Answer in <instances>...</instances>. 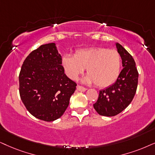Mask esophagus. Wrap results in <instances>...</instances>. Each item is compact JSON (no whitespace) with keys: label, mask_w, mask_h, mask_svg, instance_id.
Returning a JSON list of instances; mask_svg holds the SVG:
<instances>
[{"label":"esophagus","mask_w":155,"mask_h":155,"mask_svg":"<svg viewBox=\"0 0 155 155\" xmlns=\"http://www.w3.org/2000/svg\"><path fill=\"white\" fill-rule=\"evenodd\" d=\"M76 89H77V90H79V91H85L87 89V88L82 87V86H80V85H78L77 87H76Z\"/></svg>","instance_id":"esophagus-1"}]
</instances>
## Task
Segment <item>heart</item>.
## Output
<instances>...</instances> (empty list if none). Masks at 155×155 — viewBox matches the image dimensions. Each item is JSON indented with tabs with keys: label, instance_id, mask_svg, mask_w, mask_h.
I'll use <instances>...</instances> for the list:
<instances>
[{
	"label": "heart",
	"instance_id": "heart-1",
	"mask_svg": "<svg viewBox=\"0 0 155 155\" xmlns=\"http://www.w3.org/2000/svg\"><path fill=\"white\" fill-rule=\"evenodd\" d=\"M62 66L70 79H76L87 68L84 81L94 82L98 87L105 88L118 79L121 68V58L116 50L103 47L81 48L73 56L66 55L62 58Z\"/></svg>",
	"mask_w": 155,
	"mask_h": 155
}]
</instances>
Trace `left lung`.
I'll return each mask as SVG.
<instances>
[{"instance_id":"obj_1","label":"left lung","mask_w":155,"mask_h":155,"mask_svg":"<svg viewBox=\"0 0 155 155\" xmlns=\"http://www.w3.org/2000/svg\"><path fill=\"white\" fill-rule=\"evenodd\" d=\"M116 46L124 68L114 84L99 91L94 108L101 116L113 117L124 110L132 102L137 88L139 73L134 58L121 45L117 43Z\"/></svg>"}]
</instances>
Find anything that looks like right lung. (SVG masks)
<instances>
[{
	"instance_id": "1",
	"label": "right lung",
	"mask_w": 155,
	"mask_h": 155,
	"mask_svg": "<svg viewBox=\"0 0 155 155\" xmlns=\"http://www.w3.org/2000/svg\"><path fill=\"white\" fill-rule=\"evenodd\" d=\"M54 43L41 45L24 60L19 74V93L25 108L45 121L60 118L76 90V82L64 74Z\"/></svg>"
}]
</instances>
